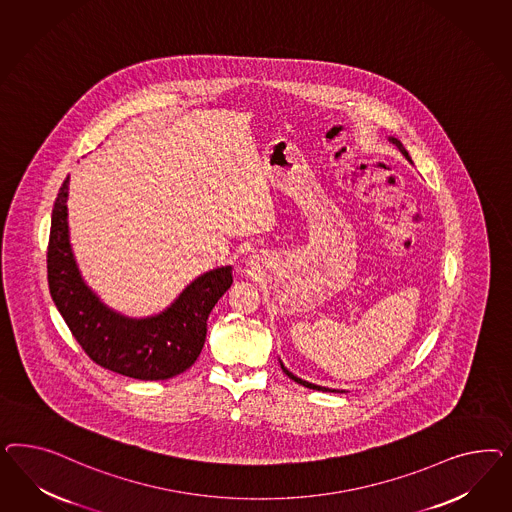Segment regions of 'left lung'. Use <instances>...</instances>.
<instances>
[{"instance_id": "1", "label": "left lung", "mask_w": 512, "mask_h": 512, "mask_svg": "<svg viewBox=\"0 0 512 512\" xmlns=\"http://www.w3.org/2000/svg\"><path fill=\"white\" fill-rule=\"evenodd\" d=\"M388 140L402 152L403 155H405V159L407 161H411V155H409V152L403 148L402 142L400 140L396 139V137H388ZM279 366H281V370H283V373L285 375H289L295 383H298V385H302V387L311 388V390H323V392H345V390H336V388H328V387H321V385H315V383H310V381H304V379H300V377H296L295 373L289 372L287 368H285V364L279 360Z\"/></svg>"}]
</instances>
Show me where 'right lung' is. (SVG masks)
<instances>
[{
    "mask_svg": "<svg viewBox=\"0 0 512 512\" xmlns=\"http://www.w3.org/2000/svg\"><path fill=\"white\" fill-rule=\"evenodd\" d=\"M69 176L52 210L47 268L50 296L75 340L95 364L140 381H163L199 358L206 321L233 285V266H219L189 281L165 310L129 317L107 306L86 283L69 236Z\"/></svg>",
    "mask_w": 512,
    "mask_h": 512,
    "instance_id": "obj_1",
    "label": "right lung"
}]
</instances>
